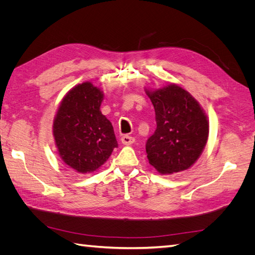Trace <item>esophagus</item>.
Listing matches in <instances>:
<instances>
[{"mask_svg":"<svg viewBox=\"0 0 255 255\" xmlns=\"http://www.w3.org/2000/svg\"><path fill=\"white\" fill-rule=\"evenodd\" d=\"M134 141H135V138L132 137V136L123 135V136L121 137V142H122L123 144H126V145L132 144V143H134Z\"/></svg>","mask_w":255,"mask_h":255,"instance_id":"1","label":"esophagus"}]
</instances>
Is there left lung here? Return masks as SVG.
Instances as JSON below:
<instances>
[{
	"label": "left lung",
	"mask_w": 255,
	"mask_h": 255,
	"mask_svg": "<svg viewBox=\"0 0 255 255\" xmlns=\"http://www.w3.org/2000/svg\"><path fill=\"white\" fill-rule=\"evenodd\" d=\"M144 91L156 119L155 132L145 144L149 164L160 174L187 170L201 156L208 139L205 111L187 90L173 83Z\"/></svg>",
	"instance_id": "left-lung-1"
}]
</instances>
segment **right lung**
I'll return each mask as SVG.
<instances>
[{
  "label": "right lung",
  "instance_id": "obj_1",
  "mask_svg": "<svg viewBox=\"0 0 255 255\" xmlns=\"http://www.w3.org/2000/svg\"><path fill=\"white\" fill-rule=\"evenodd\" d=\"M103 100V90L91 82L78 84L65 95L54 117L58 154L75 172L98 170L118 148L112 123L100 111Z\"/></svg>",
  "mask_w": 255,
  "mask_h": 255
}]
</instances>
